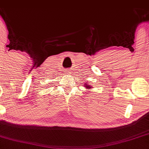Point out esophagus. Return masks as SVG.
Listing matches in <instances>:
<instances>
[{
  "mask_svg": "<svg viewBox=\"0 0 149 149\" xmlns=\"http://www.w3.org/2000/svg\"><path fill=\"white\" fill-rule=\"evenodd\" d=\"M66 74H69L70 70H66Z\"/></svg>",
  "mask_w": 149,
  "mask_h": 149,
  "instance_id": "obj_1",
  "label": "esophagus"
}]
</instances>
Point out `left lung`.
I'll list each match as a JSON object with an SVG mask.
<instances>
[{"instance_id": "left-lung-1", "label": "left lung", "mask_w": 149, "mask_h": 149, "mask_svg": "<svg viewBox=\"0 0 149 149\" xmlns=\"http://www.w3.org/2000/svg\"><path fill=\"white\" fill-rule=\"evenodd\" d=\"M85 89H88V90H90V88H92V86L90 85H88V83H85L84 85Z\"/></svg>"}]
</instances>
